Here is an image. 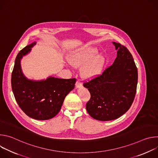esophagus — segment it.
<instances>
[{
  "label": "esophagus",
  "mask_w": 158,
  "mask_h": 158,
  "mask_svg": "<svg viewBox=\"0 0 158 158\" xmlns=\"http://www.w3.org/2000/svg\"><path fill=\"white\" fill-rule=\"evenodd\" d=\"M82 86V84H81V82H79V81H77L76 83V88H80Z\"/></svg>",
  "instance_id": "esophagus-1"
}]
</instances>
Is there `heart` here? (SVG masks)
Wrapping results in <instances>:
<instances>
[{"mask_svg": "<svg viewBox=\"0 0 158 158\" xmlns=\"http://www.w3.org/2000/svg\"><path fill=\"white\" fill-rule=\"evenodd\" d=\"M69 61L73 66L81 67L84 77L94 79L100 76L105 67L106 58L104 55L98 54L96 48L82 46L76 49L69 56Z\"/></svg>", "mask_w": 158, "mask_h": 158, "instance_id": "obj_1", "label": "heart"}]
</instances>
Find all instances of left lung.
Segmentation results:
<instances>
[{
    "label": "left lung",
    "instance_id": "8db88e82",
    "mask_svg": "<svg viewBox=\"0 0 158 158\" xmlns=\"http://www.w3.org/2000/svg\"><path fill=\"white\" fill-rule=\"evenodd\" d=\"M117 57L103 73L84 83L91 94L86 109L93 118L111 121L123 116L131 106L136 93L138 69L128 49L112 42Z\"/></svg>",
    "mask_w": 158,
    "mask_h": 158
}]
</instances>
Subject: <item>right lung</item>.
<instances>
[{
	"label": "right lung",
	"mask_w": 158,
	"mask_h": 158,
	"mask_svg": "<svg viewBox=\"0 0 158 158\" xmlns=\"http://www.w3.org/2000/svg\"><path fill=\"white\" fill-rule=\"evenodd\" d=\"M35 44V42L28 45L18 53L12 73V89L18 105L26 115L37 120H48L58 114L65 96L74 88L76 79L50 76L35 81L26 77L20 60Z\"/></svg>",
	"instance_id": "obj_1"
}]
</instances>
